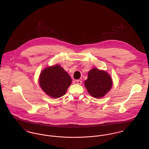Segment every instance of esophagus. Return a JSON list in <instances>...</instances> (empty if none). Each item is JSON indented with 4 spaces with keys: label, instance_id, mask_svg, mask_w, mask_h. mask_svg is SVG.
<instances>
[{
    "label": "esophagus",
    "instance_id": "obj_1",
    "mask_svg": "<svg viewBox=\"0 0 149 149\" xmlns=\"http://www.w3.org/2000/svg\"><path fill=\"white\" fill-rule=\"evenodd\" d=\"M77 83L78 84H81V83H82V81L80 80H77Z\"/></svg>",
    "mask_w": 149,
    "mask_h": 149
}]
</instances>
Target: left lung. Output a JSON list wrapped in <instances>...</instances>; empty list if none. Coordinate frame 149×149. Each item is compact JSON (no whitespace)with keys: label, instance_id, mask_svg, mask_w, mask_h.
Returning a JSON list of instances; mask_svg holds the SVG:
<instances>
[{"label":"left lung","instance_id":"8db88e82","mask_svg":"<svg viewBox=\"0 0 149 149\" xmlns=\"http://www.w3.org/2000/svg\"><path fill=\"white\" fill-rule=\"evenodd\" d=\"M113 84L111 76L104 70L93 68L89 71L84 85L88 93L95 98L104 97Z\"/></svg>","mask_w":149,"mask_h":149}]
</instances>
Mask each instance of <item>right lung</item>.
<instances>
[{"label":"right lung","instance_id":"1","mask_svg":"<svg viewBox=\"0 0 149 149\" xmlns=\"http://www.w3.org/2000/svg\"><path fill=\"white\" fill-rule=\"evenodd\" d=\"M71 84L70 75L58 64L46 68L39 77V84L41 89L53 98H58L64 95Z\"/></svg>","mask_w":149,"mask_h":149}]
</instances>
